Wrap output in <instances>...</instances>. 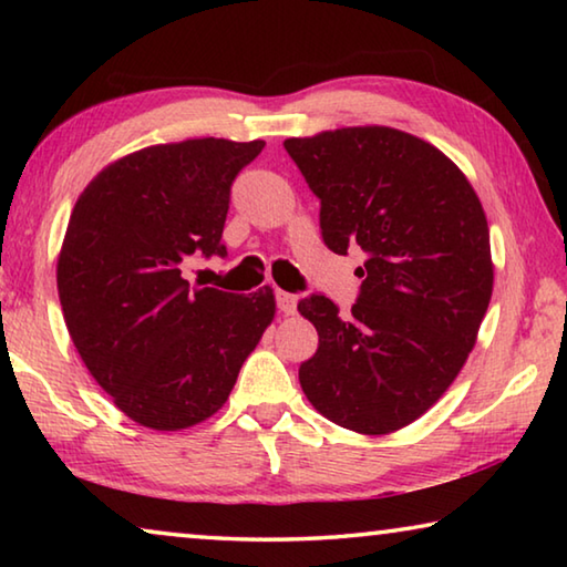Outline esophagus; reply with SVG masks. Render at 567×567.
<instances>
[{
	"instance_id": "esophagus-1",
	"label": "esophagus",
	"mask_w": 567,
	"mask_h": 567,
	"mask_svg": "<svg viewBox=\"0 0 567 567\" xmlns=\"http://www.w3.org/2000/svg\"><path fill=\"white\" fill-rule=\"evenodd\" d=\"M277 307H280L282 315H295V310H297V295L277 290Z\"/></svg>"
}]
</instances>
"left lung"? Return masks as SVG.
I'll return each mask as SVG.
<instances>
[{
    "label": "left lung",
    "mask_w": 567,
    "mask_h": 567,
    "mask_svg": "<svg viewBox=\"0 0 567 567\" xmlns=\"http://www.w3.org/2000/svg\"><path fill=\"white\" fill-rule=\"evenodd\" d=\"M285 150L320 197L324 245L368 255L348 318L324 295L297 305L320 334L302 392L334 425L395 433L445 395L475 348L493 297L485 209L453 159L402 130H328Z\"/></svg>",
    "instance_id": "8db88e82"
}]
</instances>
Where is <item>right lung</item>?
<instances>
[{
  "instance_id": "add662e5",
  "label": "right lung",
  "mask_w": 567,
  "mask_h": 567,
  "mask_svg": "<svg viewBox=\"0 0 567 567\" xmlns=\"http://www.w3.org/2000/svg\"><path fill=\"white\" fill-rule=\"evenodd\" d=\"M262 140L199 137L110 162L76 199L56 260L66 330L90 375L142 427L175 433L225 405L275 320L252 295L189 287V255H225L229 185Z\"/></svg>"
}]
</instances>
